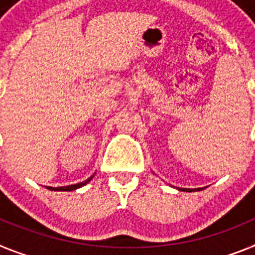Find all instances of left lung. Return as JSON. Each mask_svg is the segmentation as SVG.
<instances>
[{"label":"left lung","mask_w":255,"mask_h":255,"mask_svg":"<svg viewBox=\"0 0 255 255\" xmlns=\"http://www.w3.org/2000/svg\"><path fill=\"white\" fill-rule=\"evenodd\" d=\"M205 187H199V189H181V187H178V190L180 191H186V192H194V191H201V190H204Z\"/></svg>","instance_id":"obj_1"}]
</instances>
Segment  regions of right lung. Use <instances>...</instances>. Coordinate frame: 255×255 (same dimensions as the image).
<instances>
[{
    "instance_id": "1",
    "label": "right lung",
    "mask_w": 255,
    "mask_h": 255,
    "mask_svg": "<svg viewBox=\"0 0 255 255\" xmlns=\"http://www.w3.org/2000/svg\"><path fill=\"white\" fill-rule=\"evenodd\" d=\"M92 178H94V176H91L90 178H87V180L83 181V182H79V183H75V185H69V186H61V187H51V186H47V189L52 190V191H73V190H77L79 189V187H82V186L87 185Z\"/></svg>"
}]
</instances>
